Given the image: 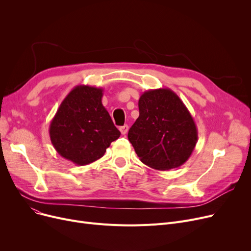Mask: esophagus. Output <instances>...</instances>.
<instances>
[{"mask_svg": "<svg viewBox=\"0 0 251 251\" xmlns=\"http://www.w3.org/2000/svg\"><path fill=\"white\" fill-rule=\"evenodd\" d=\"M120 131H121V133L123 134V135H125L127 132H128V129H129V127H128V125H124V126H121L120 128Z\"/></svg>", "mask_w": 251, "mask_h": 251, "instance_id": "34e87169", "label": "esophagus"}]
</instances>
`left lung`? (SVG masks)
I'll return each instance as SVG.
<instances>
[{
	"label": "left lung",
	"instance_id": "1",
	"mask_svg": "<svg viewBox=\"0 0 251 251\" xmlns=\"http://www.w3.org/2000/svg\"><path fill=\"white\" fill-rule=\"evenodd\" d=\"M139 117L129 129L128 139L140 161L167 171L182 166L199 138L186 105L170 88L144 91L138 100Z\"/></svg>",
	"mask_w": 251,
	"mask_h": 251
}]
</instances>
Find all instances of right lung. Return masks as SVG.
I'll use <instances>...</instances> for the list:
<instances>
[{
	"instance_id": "add662e5",
	"label": "right lung",
	"mask_w": 251,
	"mask_h": 251,
	"mask_svg": "<svg viewBox=\"0 0 251 251\" xmlns=\"http://www.w3.org/2000/svg\"><path fill=\"white\" fill-rule=\"evenodd\" d=\"M102 89L77 85L61 102L50 124V137L64 159L85 166L104 154L121 135L101 103Z\"/></svg>"
}]
</instances>
